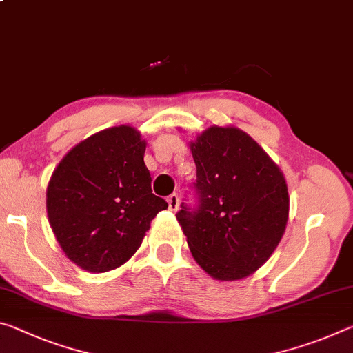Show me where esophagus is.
<instances>
[{
	"label": "esophagus",
	"mask_w": 353,
	"mask_h": 353,
	"mask_svg": "<svg viewBox=\"0 0 353 353\" xmlns=\"http://www.w3.org/2000/svg\"><path fill=\"white\" fill-rule=\"evenodd\" d=\"M168 207H170V210L176 212L179 209V196L176 193H172L168 196Z\"/></svg>",
	"instance_id": "obj_1"
}]
</instances>
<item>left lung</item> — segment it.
<instances>
[{
	"label": "left lung",
	"mask_w": 353,
	"mask_h": 353,
	"mask_svg": "<svg viewBox=\"0 0 353 353\" xmlns=\"http://www.w3.org/2000/svg\"><path fill=\"white\" fill-rule=\"evenodd\" d=\"M196 203L177 212L194 261L221 281L242 279L272 256L286 229L283 172L236 127H210L190 144Z\"/></svg>",
	"instance_id": "left-lung-1"
}]
</instances>
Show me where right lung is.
<instances>
[{
	"label": "right lung",
	"mask_w": 353,
	"mask_h": 353,
	"mask_svg": "<svg viewBox=\"0 0 353 353\" xmlns=\"http://www.w3.org/2000/svg\"><path fill=\"white\" fill-rule=\"evenodd\" d=\"M144 150L133 127L106 128L77 144L50 179V226L83 270L102 273L124 264L168 207L150 188Z\"/></svg>",
	"instance_id": "right-lung-1"
}]
</instances>
